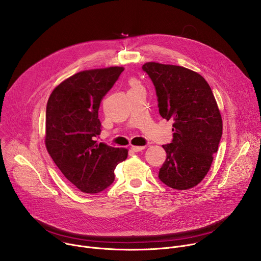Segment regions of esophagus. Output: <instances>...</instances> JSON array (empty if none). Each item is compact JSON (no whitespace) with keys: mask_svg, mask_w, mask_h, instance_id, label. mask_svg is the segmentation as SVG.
I'll list each match as a JSON object with an SVG mask.
<instances>
[{"mask_svg":"<svg viewBox=\"0 0 261 261\" xmlns=\"http://www.w3.org/2000/svg\"><path fill=\"white\" fill-rule=\"evenodd\" d=\"M145 148V146H137V145H132L131 146V150L133 151V152H141V151H143Z\"/></svg>","mask_w":261,"mask_h":261,"instance_id":"esophagus-1","label":"esophagus"}]
</instances>
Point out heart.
Masks as SVG:
<instances>
[{"label":"heart","instance_id":"heart-1","mask_svg":"<svg viewBox=\"0 0 261 261\" xmlns=\"http://www.w3.org/2000/svg\"><path fill=\"white\" fill-rule=\"evenodd\" d=\"M130 86H131V89H134V88L140 87L139 83H138L136 80H131V81H130Z\"/></svg>","mask_w":261,"mask_h":261}]
</instances>
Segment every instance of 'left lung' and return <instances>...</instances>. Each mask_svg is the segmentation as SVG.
Masks as SVG:
<instances>
[{"label": "left lung", "instance_id": "8db88e82", "mask_svg": "<svg viewBox=\"0 0 261 261\" xmlns=\"http://www.w3.org/2000/svg\"><path fill=\"white\" fill-rule=\"evenodd\" d=\"M158 97L160 116L173 121V139L162 145L166 160L159 178L175 190L197 186L208 172L222 136V117L211 87L199 73L181 66H142Z\"/></svg>", "mask_w": 261, "mask_h": 261}]
</instances>
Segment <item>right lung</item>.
Listing matches in <instances>:
<instances>
[{"label": "right lung", "mask_w": 261, "mask_h": 261, "mask_svg": "<svg viewBox=\"0 0 261 261\" xmlns=\"http://www.w3.org/2000/svg\"><path fill=\"white\" fill-rule=\"evenodd\" d=\"M123 71L119 66L81 71L57 86L47 101L46 150L64 176L84 193L109 187L117 165L128 157L127 148L96 140L101 133L100 103Z\"/></svg>", "instance_id": "obj_1"}]
</instances>
